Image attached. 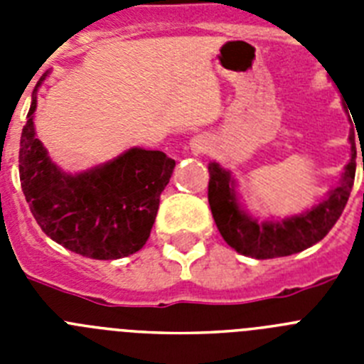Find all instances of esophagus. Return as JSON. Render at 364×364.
I'll list each match as a JSON object with an SVG mask.
<instances>
[{"mask_svg":"<svg viewBox=\"0 0 364 364\" xmlns=\"http://www.w3.org/2000/svg\"><path fill=\"white\" fill-rule=\"evenodd\" d=\"M189 147L195 154H200L208 149V140L204 136H193L191 142H189Z\"/></svg>","mask_w":364,"mask_h":364,"instance_id":"obj_1","label":"esophagus"}]
</instances>
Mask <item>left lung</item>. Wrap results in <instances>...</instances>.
Listing matches in <instances>:
<instances>
[{"mask_svg":"<svg viewBox=\"0 0 364 364\" xmlns=\"http://www.w3.org/2000/svg\"><path fill=\"white\" fill-rule=\"evenodd\" d=\"M345 105V104H343ZM346 109V105H345ZM350 162L345 166L337 188L328 193L326 198L311 210L301 215L282 218V220H264L253 218L240 208L235 191V180L228 169L217 162L208 166L210 186L208 200L215 224L235 252L253 259H275L302 252L323 240L341 217L348 202L355 178V134L350 129ZM364 169V164H363Z\"/></svg>","mask_w":364,"mask_h":364,"instance_id":"8db88e82","label":"left lung"}]
</instances>
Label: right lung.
Masks as SVG:
<instances>
[{
  "label": "right lung",
  "mask_w": 364,
  "mask_h": 364,
  "mask_svg": "<svg viewBox=\"0 0 364 364\" xmlns=\"http://www.w3.org/2000/svg\"><path fill=\"white\" fill-rule=\"evenodd\" d=\"M36 83L19 142V180L47 237L78 255L114 260L147 242L175 160L162 151L131 147L117 159L70 175L56 166L34 131Z\"/></svg>",
  "instance_id": "add662e5"
}]
</instances>
